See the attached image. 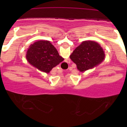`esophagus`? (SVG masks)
Returning a JSON list of instances; mask_svg holds the SVG:
<instances>
[{
	"label": "esophagus",
	"instance_id": "obj_1",
	"mask_svg": "<svg viewBox=\"0 0 127 127\" xmlns=\"http://www.w3.org/2000/svg\"><path fill=\"white\" fill-rule=\"evenodd\" d=\"M65 62H66L65 64H68V63L70 62V59H67V60H66Z\"/></svg>",
	"mask_w": 127,
	"mask_h": 127
}]
</instances>
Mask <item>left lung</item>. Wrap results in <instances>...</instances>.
Instances as JSON below:
<instances>
[{
	"label": "left lung",
	"mask_w": 127,
	"mask_h": 127,
	"mask_svg": "<svg viewBox=\"0 0 127 127\" xmlns=\"http://www.w3.org/2000/svg\"><path fill=\"white\" fill-rule=\"evenodd\" d=\"M70 58L79 72H85L100 64L105 60L103 48L97 42L83 41L72 53Z\"/></svg>",
	"instance_id": "obj_1"
}]
</instances>
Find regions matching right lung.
Instances as JSON below:
<instances>
[{
    "label": "right lung",
    "mask_w": 127,
    "mask_h": 127,
    "mask_svg": "<svg viewBox=\"0 0 127 127\" xmlns=\"http://www.w3.org/2000/svg\"><path fill=\"white\" fill-rule=\"evenodd\" d=\"M26 59L31 65L40 71L49 74L64 58L49 41H38L28 48Z\"/></svg>",
    "instance_id": "add662e5"
}]
</instances>
